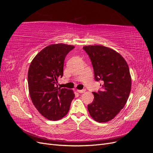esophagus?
<instances>
[{"label": "esophagus", "instance_id": "obj_1", "mask_svg": "<svg viewBox=\"0 0 153 153\" xmlns=\"http://www.w3.org/2000/svg\"><path fill=\"white\" fill-rule=\"evenodd\" d=\"M86 91L85 89H82V90H77V92H79V93H84Z\"/></svg>", "mask_w": 153, "mask_h": 153}]
</instances>
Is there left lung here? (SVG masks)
Masks as SVG:
<instances>
[{"instance_id":"left-lung-1","label":"left lung","mask_w":153,"mask_h":153,"mask_svg":"<svg viewBox=\"0 0 153 153\" xmlns=\"http://www.w3.org/2000/svg\"><path fill=\"white\" fill-rule=\"evenodd\" d=\"M83 48L91 60L96 80L102 82L101 91L92 92L94 98L88 105V111L96 121L108 122L124 108L129 98L131 78L128 65L121 54L105 46Z\"/></svg>"}]
</instances>
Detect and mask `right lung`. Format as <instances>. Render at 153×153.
<instances>
[{"instance_id":"1","label":"right lung","mask_w":153,"mask_h":153,"mask_svg":"<svg viewBox=\"0 0 153 153\" xmlns=\"http://www.w3.org/2000/svg\"><path fill=\"white\" fill-rule=\"evenodd\" d=\"M73 45L52 44L44 48L32 60L28 71L30 97L38 112L50 121H57L68 113L73 91L59 88L57 83L63 75L64 59Z\"/></svg>"}]
</instances>
